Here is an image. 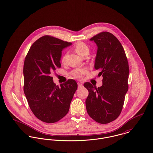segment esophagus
Returning <instances> with one entry per match:
<instances>
[{"label": "esophagus", "instance_id": "1", "mask_svg": "<svg viewBox=\"0 0 153 153\" xmlns=\"http://www.w3.org/2000/svg\"><path fill=\"white\" fill-rule=\"evenodd\" d=\"M77 84H78V87H79V88L82 87V84L81 82H77Z\"/></svg>", "mask_w": 153, "mask_h": 153}]
</instances>
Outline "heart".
Here are the masks:
<instances>
[{
  "mask_svg": "<svg viewBox=\"0 0 153 153\" xmlns=\"http://www.w3.org/2000/svg\"><path fill=\"white\" fill-rule=\"evenodd\" d=\"M74 49L77 53L81 56H82L87 53H89V48L82 42H77L74 46ZM86 71L84 69H77L71 71V74L75 78L82 79Z\"/></svg>",
  "mask_w": 153,
  "mask_h": 153,
  "instance_id": "b5f03b06",
  "label": "heart"
}]
</instances>
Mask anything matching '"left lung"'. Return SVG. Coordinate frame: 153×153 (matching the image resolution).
I'll list each match as a JSON object with an SVG mask.
<instances>
[{
  "label": "left lung",
  "instance_id": "obj_1",
  "mask_svg": "<svg viewBox=\"0 0 153 153\" xmlns=\"http://www.w3.org/2000/svg\"><path fill=\"white\" fill-rule=\"evenodd\" d=\"M90 40L98 47L94 68L103 79L102 85L98 88L90 82L84 84L88 91L86 109L95 121L106 124L115 120L122 110L129 88V64L123 48L112 34L103 31Z\"/></svg>",
  "mask_w": 153,
  "mask_h": 153
}]
</instances>
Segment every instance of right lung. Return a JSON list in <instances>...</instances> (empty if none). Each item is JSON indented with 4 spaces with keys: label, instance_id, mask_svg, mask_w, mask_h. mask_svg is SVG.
<instances>
[{
    "label": "right lung",
    "instance_id": "add662e5",
    "mask_svg": "<svg viewBox=\"0 0 153 153\" xmlns=\"http://www.w3.org/2000/svg\"><path fill=\"white\" fill-rule=\"evenodd\" d=\"M71 45V42L44 35L33 43L24 60V94L34 115L45 123L58 122L68 114L77 88L73 79L59 87L51 76L61 67L62 49Z\"/></svg>",
    "mask_w": 153,
    "mask_h": 153
}]
</instances>
